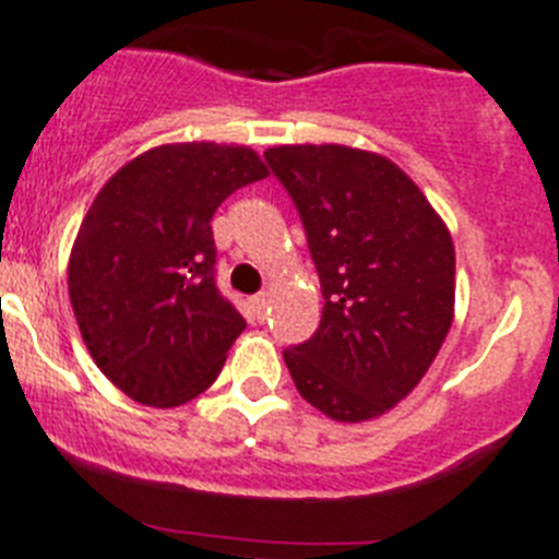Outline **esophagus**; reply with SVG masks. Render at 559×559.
<instances>
[{"mask_svg":"<svg viewBox=\"0 0 559 559\" xmlns=\"http://www.w3.org/2000/svg\"><path fill=\"white\" fill-rule=\"evenodd\" d=\"M266 307H270V295H266V293H261V295H255V298H252V309H255V314H259V318H264Z\"/></svg>","mask_w":559,"mask_h":559,"instance_id":"1","label":"esophagus"}]
</instances>
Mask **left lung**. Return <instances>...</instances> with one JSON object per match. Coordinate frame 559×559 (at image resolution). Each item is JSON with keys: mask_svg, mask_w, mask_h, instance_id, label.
I'll return each instance as SVG.
<instances>
[{"mask_svg": "<svg viewBox=\"0 0 559 559\" xmlns=\"http://www.w3.org/2000/svg\"><path fill=\"white\" fill-rule=\"evenodd\" d=\"M264 157L298 207L326 300L318 332L284 352L286 368L329 419H377L419 385L453 326L448 225L382 154L304 143Z\"/></svg>", "mask_w": 559, "mask_h": 559, "instance_id": "1", "label": "left lung"}]
</instances>
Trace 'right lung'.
Returning <instances> with one entry per match:
<instances>
[{"label":"right lung","instance_id":"obj_1","mask_svg":"<svg viewBox=\"0 0 559 559\" xmlns=\"http://www.w3.org/2000/svg\"><path fill=\"white\" fill-rule=\"evenodd\" d=\"M266 174L247 145H157L111 174L86 211L67 266L72 312L95 366L140 405L202 394L245 332L213 281L211 219Z\"/></svg>","mask_w":559,"mask_h":559}]
</instances>
